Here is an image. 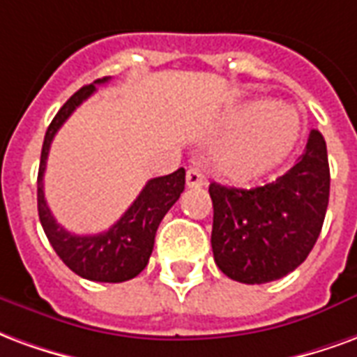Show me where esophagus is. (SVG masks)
I'll return each instance as SVG.
<instances>
[{
  "label": "esophagus",
  "mask_w": 357,
  "mask_h": 357,
  "mask_svg": "<svg viewBox=\"0 0 357 357\" xmlns=\"http://www.w3.org/2000/svg\"><path fill=\"white\" fill-rule=\"evenodd\" d=\"M205 184V176L202 175V171L196 167H190L186 171V186L188 188H199Z\"/></svg>",
  "instance_id": "34e87169"
}]
</instances>
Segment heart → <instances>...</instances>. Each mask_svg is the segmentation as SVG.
I'll use <instances>...</instances> for the list:
<instances>
[{
	"label": "heart",
	"mask_w": 357,
	"mask_h": 357,
	"mask_svg": "<svg viewBox=\"0 0 357 357\" xmlns=\"http://www.w3.org/2000/svg\"><path fill=\"white\" fill-rule=\"evenodd\" d=\"M226 127L234 132L215 146L213 167L226 181L245 184L287 158L298 137V116L285 106L253 100L230 112Z\"/></svg>",
	"instance_id": "b5f03b06"
}]
</instances>
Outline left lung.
I'll return each mask as SVG.
<instances>
[{
  "instance_id": "1",
  "label": "left lung",
  "mask_w": 357,
  "mask_h": 357,
  "mask_svg": "<svg viewBox=\"0 0 357 357\" xmlns=\"http://www.w3.org/2000/svg\"><path fill=\"white\" fill-rule=\"evenodd\" d=\"M329 182L327 144L317 129L298 161L275 181L249 190L211 182V245L220 272L259 285L301 266L321 232Z\"/></svg>"
}]
</instances>
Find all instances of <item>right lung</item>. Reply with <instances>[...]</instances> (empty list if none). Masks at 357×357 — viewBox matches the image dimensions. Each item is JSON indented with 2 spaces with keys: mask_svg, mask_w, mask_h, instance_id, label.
I'll list each match as a JSON object with an SVG mask.
<instances>
[{
  "mask_svg": "<svg viewBox=\"0 0 357 357\" xmlns=\"http://www.w3.org/2000/svg\"><path fill=\"white\" fill-rule=\"evenodd\" d=\"M110 77L96 79L95 83L85 85L74 93L49 125L41 148L40 173H38V213L54 253L61 257L62 262L72 272L91 282L119 283L132 280L146 268L158 226L184 192L186 173L181 167L171 175L155 176L148 181L139 197L125 211L123 217L102 234L77 236L64 230V226L54 220L43 194V173H45L51 142L62 123L72 116V112L95 93V85H102Z\"/></svg>",
  "mask_w": 357,
  "mask_h": 357,
  "instance_id": "right-lung-1",
  "label": "right lung"
}]
</instances>
